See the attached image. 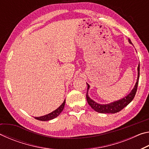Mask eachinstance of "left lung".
Masks as SVG:
<instances>
[{"label": "left lung", "instance_id": "obj_1", "mask_svg": "<svg viewBox=\"0 0 149 149\" xmlns=\"http://www.w3.org/2000/svg\"><path fill=\"white\" fill-rule=\"evenodd\" d=\"M128 41H129L130 44L132 45V42L130 39H128ZM139 69H140L139 64L138 68H137L138 75H137V81H136L135 86L133 87V89L132 90V91H131L127 95H126L125 97L122 98V99L116 100V101L112 102L110 103H108V104H99V103L96 102L93 99H91V98L89 97V94H88V91H89L90 85L87 83V91L86 97H87V100L88 104H89L90 105V107H91L93 110H95L96 112L101 113V114H114V113L120 112V111L122 110L123 108H124L125 107H127V106L132 101L133 99H134V97L137 89L139 79Z\"/></svg>", "mask_w": 149, "mask_h": 149}]
</instances>
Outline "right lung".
I'll list each match as a JSON object with an SVG mask.
<instances>
[{
  "mask_svg": "<svg viewBox=\"0 0 149 149\" xmlns=\"http://www.w3.org/2000/svg\"><path fill=\"white\" fill-rule=\"evenodd\" d=\"M65 99L64 100L62 104L60 106V107L54 111H52V112L49 113V114H46L45 116H39V117H35V119L40 120V121H49L52 119H54L55 118L58 116L60 114V113L62 112V110H64V106H65Z\"/></svg>",
  "mask_w": 149,
  "mask_h": 149,
  "instance_id": "obj_1",
  "label": "right lung"
}]
</instances>
